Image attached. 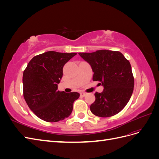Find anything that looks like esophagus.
Here are the masks:
<instances>
[{"instance_id": "obj_1", "label": "esophagus", "mask_w": 159, "mask_h": 159, "mask_svg": "<svg viewBox=\"0 0 159 159\" xmlns=\"http://www.w3.org/2000/svg\"><path fill=\"white\" fill-rule=\"evenodd\" d=\"M80 95L81 96H83V97H84V96H85L86 95H87V93H85V92H81V93H80Z\"/></svg>"}]
</instances>
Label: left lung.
Wrapping results in <instances>:
<instances>
[{
  "label": "left lung",
  "mask_w": 159,
  "mask_h": 159,
  "mask_svg": "<svg viewBox=\"0 0 159 159\" xmlns=\"http://www.w3.org/2000/svg\"><path fill=\"white\" fill-rule=\"evenodd\" d=\"M91 66L93 80L101 81L102 93H95V100L91 105V113L102 117H111L125 107L134 88V78L130 62L121 52L98 50L79 53Z\"/></svg>",
  "instance_id": "left-lung-1"
}]
</instances>
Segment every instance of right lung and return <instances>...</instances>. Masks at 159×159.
Here are the masks:
<instances>
[{
  "instance_id": "right-lung-1",
  "label": "right lung",
  "mask_w": 159,
  "mask_h": 159,
  "mask_svg": "<svg viewBox=\"0 0 159 159\" xmlns=\"http://www.w3.org/2000/svg\"><path fill=\"white\" fill-rule=\"evenodd\" d=\"M76 53L46 52L29 61L22 77L24 98L38 117L47 122H57L68 117L78 92L57 90L64 65Z\"/></svg>"
}]
</instances>
